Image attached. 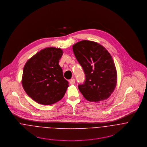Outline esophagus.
<instances>
[{
  "label": "esophagus",
  "mask_w": 147,
  "mask_h": 147,
  "mask_svg": "<svg viewBox=\"0 0 147 147\" xmlns=\"http://www.w3.org/2000/svg\"><path fill=\"white\" fill-rule=\"evenodd\" d=\"M69 81V83H70V84H74L75 83V80L74 78L70 80Z\"/></svg>",
  "instance_id": "1"
}]
</instances>
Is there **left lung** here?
I'll list each match as a JSON object with an SVG mask.
<instances>
[{"label":"left lung","instance_id":"obj_1","mask_svg":"<svg viewBox=\"0 0 147 147\" xmlns=\"http://www.w3.org/2000/svg\"><path fill=\"white\" fill-rule=\"evenodd\" d=\"M74 55L81 65L86 77L78 88L87 100L103 101L114 91L117 73L111 54L102 45L83 40L73 46Z\"/></svg>","mask_w":147,"mask_h":147}]
</instances>
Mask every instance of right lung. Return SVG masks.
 Here are the masks:
<instances>
[{"label": "right lung", "mask_w": 147, "mask_h": 147, "mask_svg": "<svg viewBox=\"0 0 147 147\" xmlns=\"http://www.w3.org/2000/svg\"><path fill=\"white\" fill-rule=\"evenodd\" d=\"M63 54L60 49L46 48L35 54L24 66L22 87L36 102L51 105L64 97L69 82L59 64Z\"/></svg>", "instance_id": "1"}]
</instances>
